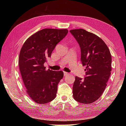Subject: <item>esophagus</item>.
I'll use <instances>...</instances> for the list:
<instances>
[{"instance_id": "esophagus-1", "label": "esophagus", "mask_w": 126, "mask_h": 126, "mask_svg": "<svg viewBox=\"0 0 126 126\" xmlns=\"http://www.w3.org/2000/svg\"><path fill=\"white\" fill-rule=\"evenodd\" d=\"M69 75V73H66V72L64 71V76H66V75Z\"/></svg>"}]
</instances>
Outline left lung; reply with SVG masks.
<instances>
[{"instance_id": "1", "label": "left lung", "mask_w": 126, "mask_h": 126, "mask_svg": "<svg viewBox=\"0 0 126 126\" xmlns=\"http://www.w3.org/2000/svg\"><path fill=\"white\" fill-rule=\"evenodd\" d=\"M81 48V61L85 67V77H75L73 93L75 100L89 104L100 98L106 89L111 71V56L100 37L82 29L70 30Z\"/></svg>"}]
</instances>
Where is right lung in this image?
<instances>
[{
    "label": "right lung",
    "mask_w": 126,
    "mask_h": 126,
    "mask_svg": "<svg viewBox=\"0 0 126 126\" xmlns=\"http://www.w3.org/2000/svg\"><path fill=\"white\" fill-rule=\"evenodd\" d=\"M68 32L67 29H43L27 39L20 50L19 67L23 81L26 93L37 103H47L56 97L63 72L47 70L44 64Z\"/></svg>",
    "instance_id": "1"
}]
</instances>
